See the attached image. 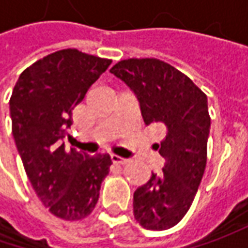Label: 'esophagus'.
Listing matches in <instances>:
<instances>
[{
	"label": "esophagus",
	"mask_w": 248,
	"mask_h": 248,
	"mask_svg": "<svg viewBox=\"0 0 248 248\" xmlns=\"http://www.w3.org/2000/svg\"><path fill=\"white\" fill-rule=\"evenodd\" d=\"M111 163L113 164H120V166H124V164H127L128 163V160L127 158H123L119 157V156H111Z\"/></svg>",
	"instance_id": "34e87169"
}]
</instances>
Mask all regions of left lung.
Returning <instances> with one entry per match:
<instances>
[{"mask_svg": "<svg viewBox=\"0 0 248 248\" xmlns=\"http://www.w3.org/2000/svg\"><path fill=\"white\" fill-rule=\"evenodd\" d=\"M110 73L135 93L145 124L166 131L155 145L164 158L163 172H152L134 193L139 225L166 231L187 213L204 174L211 124L207 96L184 73L153 58L121 61Z\"/></svg>", "mask_w": 248, "mask_h": 248, "instance_id": "left-lung-1", "label": "left lung"}]
</instances>
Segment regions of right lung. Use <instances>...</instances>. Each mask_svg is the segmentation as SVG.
I'll use <instances>...</instances> for the list:
<instances>
[{
    "label": "right lung",
    "instance_id": "add662e5",
    "mask_svg": "<svg viewBox=\"0 0 248 248\" xmlns=\"http://www.w3.org/2000/svg\"><path fill=\"white\" fill-rule=\"evenodd\" d=\"M110 63L70 48L51 53L19 76L9 100L12 135L29 181L43 204L66 221L92 213L111 166L109 155L66 152L63 142L73 109Z\"/></svg>",
    "mask_w": 248,
    "mask_h": 248
}]
</instances>
